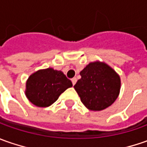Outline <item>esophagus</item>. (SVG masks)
Instances as JSON below:
<instances>
[{"label":"esophagus","instance_id":"1","mask_svg":"<svg viewBox=\"0 0 147 147\" xmlns=\"http://www.w3.org/2000/svg\"><path fill=\"white\" fill-rule=\"evenodd\" d=\"M76 80H76V78L71 79V82H72V84H73V85H75V84H76Z\"/></svg>","mask_w":147,"mask_h":147}]
</instances>
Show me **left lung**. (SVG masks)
<instances>
[{
	"label": "left lung",
	"instance_id": "left-lung-1",
	"mask_svg": "<svg viewBox=\"0 0 147 147\" xmlns=\"http://www.w3.org/2000/svg\"><path fill=\"white\" fill-rule=\"evenodd\" d=\"M80 74L81 78L74 88L82 103L89 110H104L118 98L120 78L107 64L98 61L90 63Z\"/></svg>",
	"mask_w": 147,
	"mask_h": 147
}]
</instances>
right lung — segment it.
<instances>
[{"mask_svg": "<svg viewBox=\"0 0 147 147\" xmlns=\"http://www.w3.org/2000/svg\"><path fill=\"white\" fill-rule=\"evenodd\" d=\"M71 86V81L61 71L43 69L29 76L25 94L35 106L47 107L55 102L60 94Z\"/></svg>", "mask_w": 147, "mask_h": 147, "instance_id": "obj_1", "label": "right lung"}]
</instances>
